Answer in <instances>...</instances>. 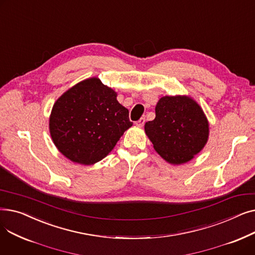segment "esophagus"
<instances>
[{"instance_id":"1","label":"esophagus","mask_w":255,"mask_h":255,"mask_svg":"<svg viewBox=\"0 0 255 255\" xmlns=\"http://www.w3.org/2000/svg\"><path fill=\"white\" fill-rule=\"evenodd\" d=\"M144 122H145V120H144V118H140L137 122H135V124L137 125V126H143L144 125Z\"/></svg>"}]
</instances>
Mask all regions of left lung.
<instances>
[{
  "label": "left lung",
  "mask_w": 255,
  "mask_h": 255,
  "mask_svg": "<svg viewBox=\"0 0 255 255\" xmlns=\"http://www.w3.org/2000/svg\"><path fill=\"white\" fill-rule=\"evenodd\" d=\"M156 118L144 125L155 151L171 164L190 161L204 149L209 123L200 107L187 96H165L155 107Z\"/></svg>",
  "instance_id": "obj_1"
}]
</instances>
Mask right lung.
<instances>
[{
	"instance_id": "right-lung-1",
	"label": "right lung",
	"mask_w": 255,
	"mask_h": 255,
	"mask_svg": "<svg viewBox=\"0 0 255 255\" xmlns=\"http://www.w3.org/2000/svg\"><path fill=\"white\" fill-rule=\"evenodd\" d=\"M132 124L117 93L92 77L65 92L53 104L49 131L65 157L91 165L109 155Z\"/></svg>"
}]
</instances>
